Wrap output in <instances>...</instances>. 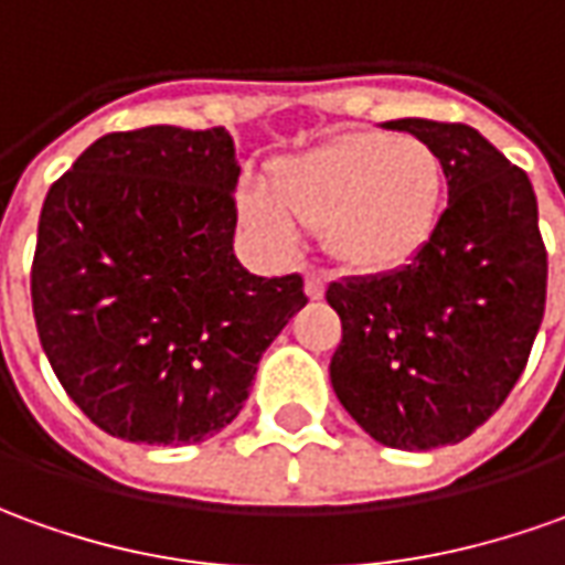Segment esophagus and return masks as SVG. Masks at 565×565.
<instances>
[{
    "instance_id": "34e87169",
    "label": "esophagus",
    "mask_w": 565,
    "mask_h": 565,
    "mask_svg": "<svg viewBox=\"0 0 565 565\" xmlns=\"http://www.w3.org/2000/svg\"><path fill=\"white\" fill-rule=\"evenodd\" d=\"M324 287H328V278H324L321 271H309V275H306V297L309 299L324 297Z\"/></svg>"
}]
</instances>
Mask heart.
Listing matches in <instances>:
<instances>
[{"label": "heart", "mask_w": 565, "mask_h": 565, "mask_svg": "<svg viewBox=\"0 0 565 565\" xmlns=\"http://www.w3.org/2000/svg\"><path fill=\"white\" fill-rule=\"evenodd\" d=\"M237 191L241 225L268 253H290L297 222L321 232L337 266L383 275L412 266L436 234L445 172L417 136L343 132L284 157L268 179Z\"/></svg>", "instance_id": "1"}]
</instances>
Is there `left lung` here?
Returning a JSON list of instances; mask_svg holds the SVG:
<instances>
[{
  "label": "left lung",
  "mask_w": 565,
  "mask_h": 565,
  "mask_svg": "<svg viewBox=\"0 0 565 565\" xmlns=\"http://www.w3.org/2000/svg\"><path fill=\"white\" fill-rule=\"evenodd\" d=\"M433 145L448 206L412 266L328 287L343 321L331 383L380 445L467 439L523 374L544 318L547 250L532 182L463 122H383Z\"/></svg>",
  "instance_id": "8db88e82"
}]
</instances>
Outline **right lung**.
Returning a JSON list of instances; mask_svg holds the SVG:
<instances>
[{"label": "right lung", "instance_id": "obj_1", "mask_svg": "<svg viewBox=\"0 0 565 565\" xmlns=\"http://www.w3.org/2000/svg\"><path fill=\"white\" fill-rule=\"evenodd\" d=\"M237 175L222 126H145L98 138L45 194L30 271L40 343L79 412L117 439L216 436L309 302L299 275L237 263Z\"/></svg>", "mask_w": 565, "mask_h": 565}]
</instances>
